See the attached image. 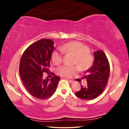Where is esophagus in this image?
<instances>
[{
	"mask_svg": "<svg viewBox=\"0 0 129 129\" xmlns=\"http://www.w3.org/2000/svg\"><path fill=\"white\" fill-rule=\"evenodd\" d=\"M68 81H69V82L70 83H74V81L73 80H70V79H68Z\"/></svg>",
	"mask_w": 129,
	"mask_h": 129,
	"instance_id": "1",
	"label": "esophagus"
}]
</instances>
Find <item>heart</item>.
<instances>
[{
    "label": "heart",
    "mask_w": 129,
    "mask_h": 129,
    "mask_svg": "<svg viewBox=\"0 0 129 129\" xmlns=\"http://www.w3.org/2000/svg\"><path fill=\"white\" fill-rule=\"evenodd\" d=\"M64 53H72L75 54L76 57L74 63L78 64L82 70H87L93 64L94 61V57L92 54L89 52V47L80 42H69L62 46L60 47V50L53 52L52 55L53 62L57 65L62 63ZM79 67L77 66L64 64L58 68L57 73L61 76L69 77L79 71Z\"/></svg>",
    "instance_id": "b5f03b06"
}]
</instances>
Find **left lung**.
Wrapping results in <instances>:
<instances>
[{
    "mask_svg": "<svg viewBox=\"0 0 129 129\" xmlns=\"http://www.w3.org/2000/svg\"><path fill=\"white\" fill-rule=\"evenodd\" d=\"M93 66L86 72L83 79L86 78L87 85L75 93L77 98L83 100H92L100 96L106 87L110 75V64L105 52L98 50L94 52Z\"/></svg>",
    "mask_w": 129,
    "mask_h": 129,
    "instance_id": "1",
    "label": "left lung"
}]
</instances>
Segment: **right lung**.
<instances>
[{
    "label": "right lung",
    "instance_id": "obj_1",
    "mask_svg": "<svg viewBox=\"0 0 129 129\" xmlns=\"http://www.w3.org/2000/svg\"><path fill=\"white\" fill-rule=\"evenodd\" d=\"M54 43L43 39L31 44L24 50L19 64V75L24 87L31 96L39 99L50 98L55 92L60 77L50 72L51 56ZM54 76L43 78V74Z\"/></svg>",
    "mask_w": 129,
    "mask_h": 129
}]
</instances>
